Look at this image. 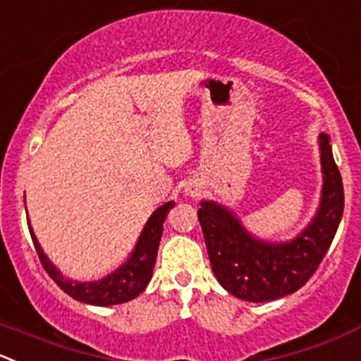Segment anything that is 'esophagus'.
Listing matches in <instances>:
<instances>
[{
    "label": "esophagus",
    "mask_w": 361,
    "mask_h": 361,
    "mask_svg": "<svg viewBox=\"0 0 361 361\" xmlns=\"http://www.w3.org/2000/svg\"><path fill=\"white\" fill-rule=\"evenodd\" d=\"M187 192L190 197H199V195H201V185L195 183V181H192V183H188Z\"/></svg>",
    "instance_id": "34e87169"
}]
</instances>
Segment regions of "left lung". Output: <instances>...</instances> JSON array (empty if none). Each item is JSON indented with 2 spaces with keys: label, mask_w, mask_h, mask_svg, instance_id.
I'll list each match as a JSON object with an SVG mask.
<instances>
[{
  "label": "left lung",
  "mask_w": 361,
  "mask_h": 361,
  "mask_svg": "<svg viewBox=\"0 0 361 361\" xmlns=\"http://www.w3.org/2000/svg\"><path fill=\"white\" fill-rule=\"evenodd\" d=\"M324 185L310 226L289 243L255 240L224 206L202 201L197 209L213 274L226 291L247 302H271L298 291L326 255L344 212V185L330 137L321 134Z\"/></svg>",
  "instance_id": "1"
}]
</instances>
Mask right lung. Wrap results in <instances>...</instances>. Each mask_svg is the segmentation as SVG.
I'll return each instance as SVG.
<instances>
[{
  "instance_id": "right-lung-1",
  "label": "right lung",
  "mask_w": 361,
  "mask_h": 361,
  "mask_svg": "<svg viewBox=\"0 0 361 361\" xmlns=\"http://www.w3.org/2000/svg\"><path fill=\"white\" fill-rule=\"evenodd\" d=\"M173 206L174 202H166L164 206H160V208L149 216L148 224H146L145 229H142L130 259H128L121 268H118L114 274L107 275L106 279L97 282H73L63 277L58 269H56V266L49 261L47 255L44 254L40 243H38L37 238H35L30 222H27V227H30L31 240H33L35 248H37V254L42 266H44V269L49 274V277H51L66 295L72 296L73 300H79V302L82 303H92V305H118V303L130 302L135 296L141 295L146 289V286H148V282L152 281L153 266H155L157 252H159L160 238H162L164 222H166L167 213H169V209L173 208Z\"/></svg>"
}]
</instances>
